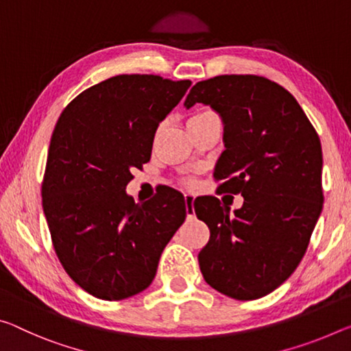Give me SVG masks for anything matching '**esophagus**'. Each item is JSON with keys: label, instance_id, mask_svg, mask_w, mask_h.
<instances>
[{"label": "esophagus", "instance_id": "obj_1", "mask_svg": "<svg viewBox=\"0 0 351 351\" xmlns=\"http://www.w3.org/2000/svg\"><path fill=\"white\" fill-rule=\"evenodd\" d=\"M193 199H195V197H193L192 193H186V195H184L187 217H193V214H195V210H193Z\"/></svg>", "mask_w": 351, "mask_h": 351}]
</instances>
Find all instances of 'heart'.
Here are the masks:
<instances>
[{"instance_id": "obj_1", "label": "heart", "mask_w": 351, "mask_h": 351, "mask_svg": "<svg viewBox=\"0 0 351 351\" xmlns=\"http://www.w3.org/2000/svg\"><path fill=\"white\" fill-rule=\"evenodd\" d=\"M210 114H214V112H210V110H198V112H195L193 114L191 119H189V121L187 123H191V121H197V120H199V119H204V117H208V115H210ZM193 184V181L192 180H189L187 181V186H192Z\"/></svg>"}]
</instances>
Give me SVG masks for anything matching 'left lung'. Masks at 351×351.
Returning <instances> with one entry per match:
<instances>
[{
	"instance_id": "1",
	"label": "left lung",
	"mask_w": 351,
	"mask_h": 351,
	"mask_svg": "<svg viewBox=\"0 0 351 351\" xmlns=\"http://www.w3.org/2000/svg\"><path fill=\"white\" fill-rule=\"evenodd\" d=\"M210 106L223 121L225 152L215 164L219 192L241 193L230 214L206 197L195 214L209 242L198 254L210 287L236 300L274 292L297 269L324 206L322 145L285 87L256 75L199 81L184 101Z\"/></svg>"
}]
</instances>
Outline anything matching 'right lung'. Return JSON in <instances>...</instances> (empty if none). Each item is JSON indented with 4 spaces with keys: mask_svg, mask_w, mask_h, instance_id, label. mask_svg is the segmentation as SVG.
Wrapping results in <instances>:
<instances>
[{
    "mask_svg": "<svg viewBox=\"0 0 351 351\" xmlns=\"http://www.w3.org/2000/svg\"><path fill=\"white\" fill-rule=\"evenodd\" d=\"M192 82L119 75L88 87L60 114L48 148L42 206L60 264L101 300L145 291L186 219L184 197L165 187L136 204L132 169L152 158L160 121Z\"/></svg>",
    "mask_w": 351,
    "mask_h": 351,
    "instance_id": "1",
    "label": "right lung"
}]
</instances>
